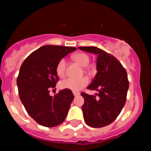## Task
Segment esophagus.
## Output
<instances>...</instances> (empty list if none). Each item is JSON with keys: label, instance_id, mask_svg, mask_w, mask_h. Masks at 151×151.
<instances>
[{"label": "esophagus", "instance_id": "34e87169", "mask_svg": "<svg viewBox=\"0 0 151 151\" xmlns=\"http://www.w3.org/2000/svg\"><path fill=\"white\" fill-rule=\"evenodd\" d=\"M73 95H74V97L79 96V95H80V92H77V91H74V92H73Z\"/></svg>", "mask_w": 151, "mask_h": 151}]
</instances>
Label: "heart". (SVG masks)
<instances>
[{
  "label": "heart",
  "instance_id": "heart-1",
  "mask_svg": "<svg viewBox=\"0 0 151 151\" xmlns=\"http://www.w3.org/2000/svg\"><path fill=\"white\" fill-rule=\"evenodd\" d=\"M73 60L81 67H86L89 63V57L88 55L83 53H77L73 55ZM66 62L64 59H62L58 62L56 67V74L59 77H63L65 74ZM88 79L83 77L81 78H67L60 82V88L65 89L71 90L74 91H80L81 88L88 85Z\"/></svg>",
  "mask_w": 151,
  "mask_h": 151
}]
</instances>
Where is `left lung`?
Instances as JSON below:
<instances>
[{
  "instance_id": "left-lung-1",
  "label": "left lung",
  "mask_w": 151,
  "mask_h": 151,
  "mask_svg": "<svg viewBox=\"0 0 151 151\" xmlns=\"http://www.w3.org/2000/svg\"><path fill=\"white\" fill-rule=\"evenodd\" d=\"M80 50L97 55V74L88 89L98 91L95 95L82 92V106L86 123L92 127H103L115 120L126 102L129 88L127 74L120 62L110 53L96 47H79Z\"/></svg>"
}]
</instances>
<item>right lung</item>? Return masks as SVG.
Here are the masks:
<instances>
[{
    "label": "right lung",
    "instance_id": "obj_1",
    "mask_svg": "<svg viewBox=\"0 0 151 151\" xmlns=\"http://www.w3.org/2000/svg\"><path fill=\"white\" fill-rule=\"evenodd\" d=\"M77 50L74 47L45 45L25 59L17 78L21 101L31 118L39 124L53 127L66 118L74 95L71 90H60L52 97L49 90L59 80L56 67L67 54Z\"/></svg>",
    "mask_w": 151,
    "mask_h": 151
}]
</instances>
